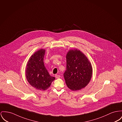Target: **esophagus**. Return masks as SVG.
<instances>
[{
  "instance_id": "34e87169",
  "label": "esophagus",
  "mask_w": 122,
  "mask_h": 122,
  "mask_svg": "<svg viewBox=\"0 0 122 122\" xmlns=\"http://www.w3.org/2000/svg\"><path fill=\"white\" fill-rule=\"evenodd\" d=\"M55 77H56V78H57V79H59V78H60L61 77V76H60V75H59L56 74V75H55Z\"/></svg>"
}]
</instances>
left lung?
Listing matches in <instances>:
<instances>
[{
    "label": "left lung",
    "instance_id": "8db88e82",
    "mask_svg": "<svg viewBox=\"0 0 122 122\" xmlns=\"http://www.w3.org/2000/svg\"><path fill=\"white\" fill-rule=\"evenodd\" d=\"M66 68L64 77L67 86L72 91L85 87L89 83L92 68L89 61L80 50L71 49L66 56Z\"/></svg>",
    "mask_w": 122,
    "mask_h": 122
}]
</instances>
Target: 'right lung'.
I'll return each instance as SVG.
<instances>
[{"instance_id": "right-lung-1", "label": "right lung", "mask_w": 122, "mask_h": 122, "mask_svg": "<svg viewBox=\"0 0 122 122\" xmlns=\"http://www.w3.org/2000/svg\"><path fill=\"white\" fill-rule=\"evenodd\" d=\"M45 53L44 49L35 52L28 61L25 70L27 81L36 89L44 91L50 87L55 78L50 75L45 67L43 59Z\"/></svg>"}]
</instances>
